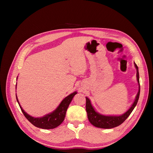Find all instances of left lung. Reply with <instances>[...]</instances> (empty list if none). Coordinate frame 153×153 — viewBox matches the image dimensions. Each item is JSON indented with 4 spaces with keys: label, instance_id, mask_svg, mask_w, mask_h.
I'll use <instances>...</instances> for the list:
<instances>
[{
    "label": "left lung",
    "instance_id": "obj_1",
    "mask_svg": "<svg viewBox=\"0 0 153 153\" xmlns=\"http://www.w3.org/2000/svg\"><path fill=\"white\" fill-rule=\"evenodd\" d=\"M136 70H137V80L139 84V91L137 95L135 97V101L128 111L126 112L123 114L121 116H105L102 115L95 111L93 108L90 100L86 97V111L87 113L89 121L94 126L97 128H104V129H110L115 128L120 126L128 118V117L130 115V114L134 109L136 105L138 102L139 94H140V84H139V75L138 67L135 63H134Z\"/></svg>",
    "mask_w": 153,
    "mask_h": 153
}]
</instances>
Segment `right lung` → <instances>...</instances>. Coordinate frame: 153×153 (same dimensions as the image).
Segmentation results:
<instances>
[{
	"mask_svg": "<svg viewBox=\"0 0 153 153\" xmlns=\"http://www.w3.org/2000/svg\"><path fill=\"white\" fill-rule=\"evenodd\" d=\"M77 94V92H74L70 95L67 96L66 98L64 99L60 104L58 106L56 109L54 110L53 112L51 113L45 115L41 118H34L30 115L27 114L24 110L22 109V106H20L19 103V101L16 96V100L19 104V106L20 107L22 110V112L24 114L25 118H26L29 121H30L33 126L37 127V128L45 129H54L56 128L58 126H60L66 116V113L67 111V109L69 106L72 100L73 97Z\"/></svg>",
	"mask_w": 153,
	"mask_h": 153,
	"instance_id": "right-lung-1",
	"label": "right lung"
}]
</instances>
